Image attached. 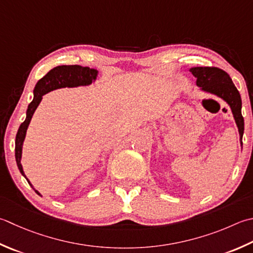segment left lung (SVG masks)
Segmentation results:
<instances>
[{
    "mask_svg": "<svg viewBox=\"0 0 253 253\" xmlns=\"http://www.w3.org/2000/svg\"><path fill=\"white\" fill-rule=\"evenodd\" d=\"M190 71L196 78V85L201 91L216 95L228 104L236 125L238 127L240 145L242 147V136L245 130V121L241 114L242 103L240 94L232 83L229 74L214 67H194L191 68Z\"/></svg>",
    "mask_w": 253,
    "mask_h": 253,
    "instance_id": "1",
    "label": "left lung"
}]
</instances>
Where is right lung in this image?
<instances>
[{
  "label": "right lung",
  "mask_w": 253,
  "mask_h": 253,
  "mask_svg": "<svg viewBox=\"0 0 253 253\" xmlns=\"http://www.w3.org/2000/svg\"><path fill=\"white\" fill-rule=\"evenodd\" d=\"M98 76V71L96 69L88 68V67H82L74 64V66H58L56 68L51 69L46 76L39 80L34 88V98L33 101L29 103L26 111V118L19 126L16 138H15V159L18 167L19 172L27 180L28 184L31 185L33 189L34 186L29 181L26 175H25L23 166L21 163L22 160V152H23V143L26 137V131L29 126V123L32 121V117L34 115L35 111L38 107L39 103L42 100V95L51 92L57 88L62 87H78V86H87L91 85L93 82L96 81V78ZM35 190V189H34ZM38 195H41L37 190H35Z\"/></svg>",
  "instance_id": "obj_1"
}]
</instances>
